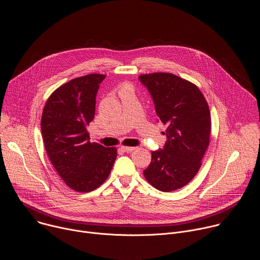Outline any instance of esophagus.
Masks as SVG:
<instances>
[{"mask_svg": "<svg viewBox=\"0 0 260 260\" xmlns=\"http://www.w3.org/2000/svg\"><path fill=\"white\" fill-rule=\"evenodd\" d=\"M121 149H122V150H124V151H126V152H131V151L135 150V149H136V147H131V146H121Z\"/></svg>", "mask_w": 260, "mask_h": 260, "instance_id": "esophagus-1", "label": "esophagus"}]
</instances>
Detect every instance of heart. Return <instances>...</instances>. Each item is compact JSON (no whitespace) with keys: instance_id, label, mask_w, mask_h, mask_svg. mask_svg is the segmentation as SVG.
<instances>
[{"instance_id":"b5f03b06","label":"heart","mask_w":260,"mask_h":260,"mask_svg":"<svg viewBox=\"0 0 260 260\" xmlns=\"http://www.w3.org/2000/svg\"><path fill=\"white\" fill-rule=\"evenodd\" d=\"M120 93H124V92H134V89H133V86L128 83H124L121 85L120 87Z\"/></svg>"}]
</instances>
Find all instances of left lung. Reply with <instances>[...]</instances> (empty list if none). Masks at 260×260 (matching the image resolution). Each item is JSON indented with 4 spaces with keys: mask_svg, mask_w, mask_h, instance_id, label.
<instances>
[{
    "mask_svg": "<svg viewBox=\"0 0 260 260\" xmlns=\"http://www.w3.org/2000/svg\"><path fill=\"white\" fill-rule=\"evenodd\" d=\"M158 119L167 125L162 149L151 154L143 171L147 181L161 192L184 186L197 174L209 144L210 113L197 86L175 75H142Z\"/></svg>",
    "mask_w": 260,
    "mask_h": 260,
    "instance_id": "1",
    "label": "left lung"
}]
</instances>
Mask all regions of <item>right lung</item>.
I'll return each instance as SVG.
<instances>
[{
    "label": "right lung",
    "instance_id": "right-lung-1",
    "mask_svg": "<svg viewBox=\"0 0 260 260\" xmlns=\"http://www.w3.org/2000/svg\"><path fill=\"white\" fill-rule=\"evenodd\" d=\"M105 75H88L59 87L41 117L44 147L54 168L77 192L95 190L110 175L115 147L90 142L87 126L95 114V100Z\"/></svg>",
    "mask_w": 260,
    "mask_h": 260
}]
</instances>
